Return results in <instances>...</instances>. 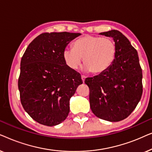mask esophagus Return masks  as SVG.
I'll return each mask as SVG.
<instances>
[{
    "instance_id": "esophagus-1",
    "label": "esophagus",
    "mask_w": 152,
    "mask_h": 152,
    "mask_svg": "<svg viewBox=\"0 0 152 152\" xmlns=\"http://www.w3.org/2000/svg\"><path fill=\"white\" fill-rule=\"evenodd\" d=\"M82 77V82H84V80H85V79H86V77L84 76V75H82V77Z\"/></svg>"
}]
</instances>
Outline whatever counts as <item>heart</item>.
<instances>
[{
  "label": "heart",
  "instance_id": "heart-1",
  "mask_svg": "<svg viewBox=\"0 0 152 152\" xmlns=\"http://www.w3.org/2000/svg\"><path fill=\"white\" fill-rule=\"evenodd\" d=\"M116 45L110 38L86 35L74 42L73 48H66L63 57L66 65L77 69L83 58L86 71L100 74L106 71L115 59Z\"/></svg>",
  "mask_w": 152,
  "mask_h": 152
}]
</instances>
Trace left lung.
Listing matches in <instances>:
<instances>
[{"label": "left lung", "mask_w": 152, "mask_h": 152, "mask_svg": "<svg viewBox=\"0 0 152 152\" xmlns=\"http://www.w3.org/2000/svg\"><path fill=\"white\" fill-rule=\"evenodd\" d=\"M113 38L116 55L102 73L85 80L90 89V107L97 118L109 122L125 119L132 113L142 94V72L138 52L118 30L99 33Z\"/></svg>", "instance_id": "left-lung-1"}]
</instances>
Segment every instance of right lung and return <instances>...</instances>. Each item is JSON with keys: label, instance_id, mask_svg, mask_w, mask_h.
<instances>
[{"label": "right lung", "instance_id": "1", "mask_svg": "<svg viewBox=\"0 0 152 152\" xmlns=\"http://www.w3.org/2000/svg\"><path fill=\"white\" fill-rule=\"evenodd\" d=\"M80 33H43L27 48L21 61L18 86L22 106L39 123L53 126L64 122L70 112V99L80 74L66 65L63 51Z\"/></svg>", "mask_w": 152, "mask_h": 152}]
</instances>
